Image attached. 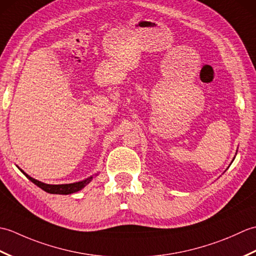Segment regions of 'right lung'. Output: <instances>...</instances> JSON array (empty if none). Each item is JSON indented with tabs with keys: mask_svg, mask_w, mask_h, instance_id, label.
Here are the masks:
<instances>
[{
	"mask_svg": "<svg viewBox=\"0 0 256 256\" xmlns=\"http://www.w3.org/2000/svg\"><path fill=\"white\" fill-rule=\"evenodd\" d=\"M24 174V175L30 179L32 182H34L36 186H38L40 188H42L44 192H48V194H74V192H77L79 190H81L82 188H84L86 184H88L94 177H88L84 180H81L78 182H74V184H45V182H42L40 180H37V179L32 178L30 176L27 175V174L20 170Z\"/></svg>",
	"mask_w": 256,
	"mask_h": 256,
	"instance_id": "right-lung-1",
	"label": "right lung"
}]
</instances>
